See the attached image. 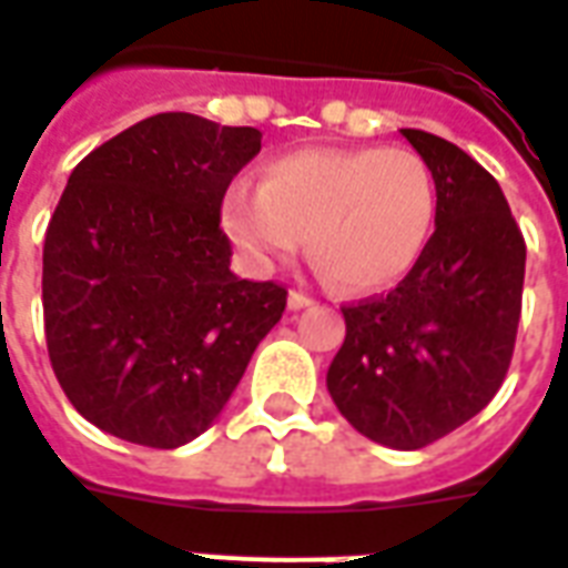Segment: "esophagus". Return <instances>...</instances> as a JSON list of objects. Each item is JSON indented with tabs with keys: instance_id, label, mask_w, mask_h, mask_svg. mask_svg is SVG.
<instances>
[{
	"instance_id": "1",
	"label": "esophagus",
	"mask_w": 568,
	"mask_h": 568,
	"mask_svg": "<svg viewBox=\"0 0 568 568\" xmlns=\"http://www.w3.org/2000/svg\"><path fill=\"white\" fill-rule=\"evenodd\" d=\"M316 301L304 292H288V310H304V306H313Z\"/></svg>"
}]
</instances>
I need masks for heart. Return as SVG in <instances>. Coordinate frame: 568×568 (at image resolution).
<instances>
[{"mask_svg": "<svg viewBox=\"0 0 568 568\" xmlns=\"http://www.w3.org/2000/svg\"><path fill=\"white\" fill-rule=\"evenodd\" d=\"M231 241L255 264L310 255L348 295L382 292L427 250L436 180L413 150H297L264 168L262 189L237 183L222 204Z\"/></svg>", "mask_w": 568, "mask_h": 568, "instance_id": "obj_1", "label": "heart"}]
</instances>
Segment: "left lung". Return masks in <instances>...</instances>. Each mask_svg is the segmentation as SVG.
Here are the masks:
<instances>
[{
    "instance_id": "1",
    "label": "left lung",
    "mask_w": 568,
    "mask_h": 568,
    "mask_svg": "<svg viewBox=\"0 0 568 568\" xmlns=\"http://www.w3.org/2000/svg\"><path fill=\"white\" fill-rule=\"evenodd\" d=\"M400 134L436 180V231L394 292L343 306L327 390L358 434L413 452L481 413L506 379L527 246L473 155L422 129Z\"/></svg>"
}]
</instances>
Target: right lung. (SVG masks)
Returning a JSON list of instances; mask_svg holds the SVG:
<instances>
[{
    "instance_id": "right-lung-1",
    "label": "right lung",
    "mask_w": 568,
    "mask_h": 568,
    "mask_svg": "<svg viewBox=\"0 0 568 568\" xmlns=\"http://www.w3.org/2000/svg\"><path fill=\"white\" fill-rule=\"evenodd\" d=\"M262 132L155 113L71 171L44 237V334L71 406L104 434L178 448L216 422L285 288L231 273L225 189Z\"/></svg>"
}]
</instances>
